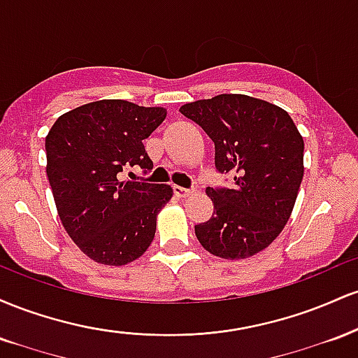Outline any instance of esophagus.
Returning a JSON list of instances; mask_svg holds the SVG:
<instances>
[{"instance_id": "1", "label": "esophagus", "mask_w": 358, "mask_h": 358, "mask_svg": "<svg viewBox=\"0 0 358 358\" xmlns=\"http://www.w3.org/2000/svg\"><path fill=\"white\" fill-rule=\"evenodd\" d=\"M173 192H175L178 196H182V199H185V196L192 195V193H193L192 188H183V187H178V185H175Z\"/></svg>"}]
</instances>
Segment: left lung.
Masks as SVG:
<instances>
[{
  "instance_id": "1",
  "label": "left lung",
  "mask_w": 358,
  "mask_h": 358,
  "mask_svg": "<svg viewBox=\"0 0 358 358\" xmlns=\"http://www.w3.org/2000/svg\"><path fill=\"white\" fill-rule=\"evenodd\" d=\"M180 113L202 126L215 145V168L234 187H207L212 217L195 225L203 249L222 259H245L285 229L303 180V143L285 109L271 102L220 94L185 104Z\"/></svg>"
}]
</instances>
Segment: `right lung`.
<instances>
[{
    "label": "right lung",
    "instance_id": "right-lung-1",
    "mask_svg": "<svg viewBox=\"0 0 358 358\" xmlns=\"http://www.w3.org/2000/svg\"><path fill=\"white\" fill-rule=\"evenodd\" d=\"M163 108L121 99L89 102L62 114L45 138L47 176L57 212L85 256L124 266L153 242L170 185L122 182V170L153 168L143 139L165 121Z\"/></svg>",
    "mask_w": 358,
    "mask_h": 358
}]
</instances>
